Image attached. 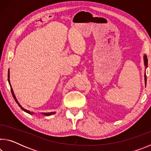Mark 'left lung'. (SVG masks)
I'll use <instances>...</instances> for the list:
<instances>
[{"mask_svg":"<svg viewBox=\"0 0 151 151\" xmlns=\"http://www.w3.org/2000/svg\"><path fill=\"white\" fill-rule=\"evenodd\" d=\"M144 63H145V68H147L148 66V59H147V57L146 55H144ZM145 85H147V76H146V73H145Z\"/></svg>","mask_w":151,"mask_h":151,"instance_id":"obj_1","label":"left lung"}]
</instances>
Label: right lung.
Returning a JSON list of instances; mask_svg holds the SVG:
<instances>
[{"label": "right lung", "mask_w": 151, "mask_h": 151, "mask_svg": "<svg viewBox=\"0 0 151 151\" xmlns=\"http://www.w3.org/2000/svg\"><path fill=\"white\" fill-rule=\"evenodd\" d=\"M9 78H10V73H9V72H8V81H9V85H10V86H11V93H12V96H13V98H14V99L15 100V101H16V103L18 104V105H19V106L20 107V109H21L22 110H23V111H24V112H27V113H29V114H32L33 113H34V112H30V111H28V110H27V109H24L23 108V107H22L21 105H20V104H19V102H18L17 99V98H16V96H15V95H14V92H13V90H12V86H11V83H10V79H9ZM42 114H44V115H45V116H50V115H51V114H55V112H42Z\"/></svg>", "instance_id": "1"}]
</instances>
